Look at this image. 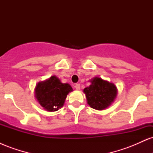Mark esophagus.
Listing matches in <instances>:
<instances>
[{"label":"esophagus","mask_w":153,"mask_h":153,"mask_svg":"<svg viewBox=\"0 0 153 153\" xmlns=\"http://www.w3.org/2000/svg\"><path fill=\"white\" fill-rule=\"evenodd\" d=\"M75 89H76V90H80V85L79 83H76L75 85Z\"/></svg>","instance_id":"esophagus-1"}]
</instances>
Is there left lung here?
I'll use <instances>...</instances> for the list:
<instances>
[{
	"label": "left lung",
	"instance_id": "8db88e82",
	"mask_svg": "<svg viewBox=\"0 0 153 153\" xmlns=\"http://www.w3.org/2000/svg\"><path fill=\"white\" fill-rule=\"evenodd\" d=\"M91 85L83 89L87 103L96 110H103L114 101L117 96V88L113 82L95 77L90 80Z\"/></svg>",
	"mask_w": 153,
	"mask_h": 153
}]
</instances>
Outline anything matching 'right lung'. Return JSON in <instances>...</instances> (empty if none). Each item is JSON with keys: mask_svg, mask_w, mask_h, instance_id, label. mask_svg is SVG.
<instances>
[{"mask_svg": "<svg viewBox=\"0 0 153 153\" xmlns=\"http://www.w3.org/2000/svg\"><path fill=\"white\" fill-rule=\"evenodd\" d=\"M73 91L70 84L62 83L56 75H52L36 84L34 96L44 109L56 111L62 108L68 94Z\"/></svg>", "mask_w": 153, "mask_h": 153, "instance_id": "add662e5", "label": "right lung"}]
</instances>
